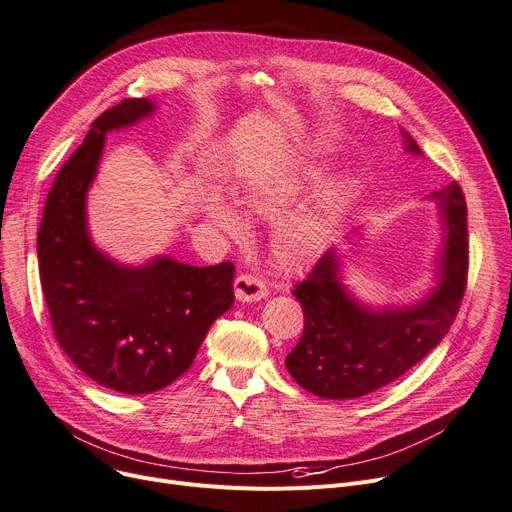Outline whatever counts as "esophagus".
Here are the masks:
<instances>
[{
    "label": "esophagus",
    "instance_id": "obj_1",
    "mask_svg": "<svg viewBox=\"0 0 512 512\" xmlns=\"http://www.w3.org/2000/svg\"><path fill=\"white\" fill-rule=\"evenodd\" d=\"M234 294L241 302H255L267 296V286L261 278L251 274H241L234 280Z\"/></svg>",
    "mask_w": 512,
    "mask_h": 512
}]
</instances>
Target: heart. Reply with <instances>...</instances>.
I'll use <instances>...</instances> for the list:
<instances>
[{
  "label": "heart",
  "mask_w": 512,
  "mask_h": 512,
  "mask_svg": "<svg viewBox=\"0 0 512 512\" xmlns=\"http://www.w3.org/2000/svg\"><path fill=\"white\" fill-rule=\"evenodd\" d=\"M294 187L288 183H257L249 187L245 203L259 214H278L290 201ZM226 230L238 232L241 222L226 210L218 214ZM329 234V212L323 206L294 212L282 218L271 232V255L282 267H300L311 261Z\"/></svg>",
  "instance_id": "b5f03b06"
}]
</instances>
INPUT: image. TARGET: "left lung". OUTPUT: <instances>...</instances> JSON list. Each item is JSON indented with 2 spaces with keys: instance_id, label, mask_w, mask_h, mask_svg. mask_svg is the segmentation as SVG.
Here are the masks:
<instances>
[{
  "instance_id": "left-lung-1",
  "label": "left lung",
  "mask_w": 512,
  "mask_h": 512,
  "mask_svg": "<svg viewBox=\"0 0 512 512\" xmlns=\"http://www.w3.org/2000/svg\"><path fill=\"white\" fill-rule=\"evenodd\" d=\"M405 148L422 154L401 131ZM447 226L438 288L403 311H370L352 300L337 280V257L325 253L292 290L304 313V329L286 356L292 379L325 399H354L377 391L418 364L451 329L467 288V206L459 183L434 191Z\"/></svg>"
}]
</instances>
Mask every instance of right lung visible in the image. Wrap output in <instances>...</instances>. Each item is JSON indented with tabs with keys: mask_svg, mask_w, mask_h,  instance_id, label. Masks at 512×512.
Wrapping results in <instances>:
<instances>
[{
	"mask_svg": "<svg viewBox=\"0 0 512 512\" xmlns=\"http://www.w3.org/2000/svg\"><path fill=\"white\" fill-rule=\"evenodd\" d=\"M152 111L146 98H125L94 119L82 146L59 168L37 238L59 346L86 377L127 395L177 381L212 323L234 302L230 261L193 267L160 257L144 267H123L90 243L86 191L105 133Z\"/></svg>",
	"mask_w": 512,
	"mask_h": 512,
	"instance_id": "add662e5",
	"label": "right lung"
}]
</instances>
